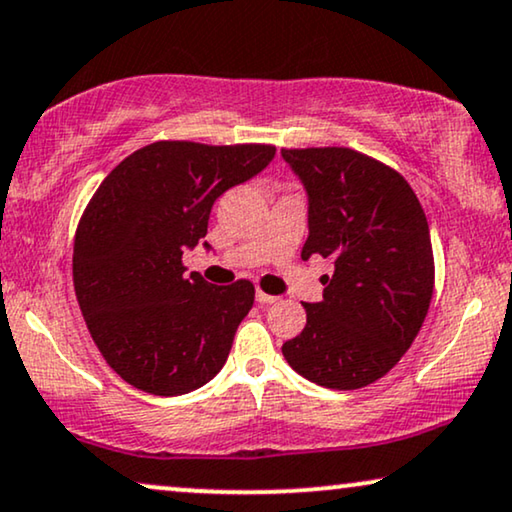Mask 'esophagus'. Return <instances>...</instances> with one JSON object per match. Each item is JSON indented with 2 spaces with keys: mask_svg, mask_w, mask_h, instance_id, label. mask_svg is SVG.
I'll return each instance as SVG.
<instances>
[{
  "mask_svg": "<svg viewBox=\"0 0 512 512\" xmlns=\"http://www.w3.org/2000/svg\"><path fill=\"white\" fill-rule=\"evenodd\" d=\"M256 300H258V303H261V305H272V303H277V296H270V293H265V291H261V289H258L256 291Z\"/></svg>",
  "mask_w": 512,
  "mask_h": 512,
  "instance_id": "obj_1",
  "label": "esophagus"
}]
</instances>
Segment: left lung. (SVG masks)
I'll list each match as a JSON object with an SVG mask.
<instances>
[{"label":"left lung","mask_w":512,"mask_h":512,"mask_svg":"<svg viewBox=\"0 0 512 512\" xmlns=\"http://www.w3.org/2000/svg\"><path fill=\"white\" fill-rule=\"evenodd\" d=\"M307 191L303 261H333L321 303H305L303 333L282 347L319 387L361 389L408 352L433 296L429 223L396 170L345 146L282 149Z\"/></svg>","instance_id":"obj_1"}]
</instances>
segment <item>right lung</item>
I'll list each match as a JSON object with an SVG mask.
<instances>
[{"instance_id": "1", "label": "right lung", "mask_w": 512, "mask_h": 512, "mask_svg": "<svg viewBox=\"0 0 512 512\" xmlns=\"http://www.w3.org/2000/svg\"><path fill=\"white\" fill-rule=\"evenodd\" d=\"M272 158L270 144L153 142L88 202L74 240L76 300L104 361L132 387L181 396L223 368L254 284L186 277L181 256L207 235L216 198Z\"/></svg>"}]
</instances>
